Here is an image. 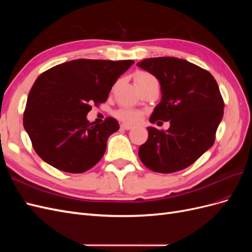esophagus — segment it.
Masks as SVG:
<instances>
[{
    "label": "esophagus",
    "instance_id": "obj_1",
    "mask_svg": "<svg viewBox=\"0 0 252 252\" xmlns=\"http://www.w3.org/2000/svg\"><path fill=\"white\" fill-rule=\"evenodd\" d=\"M121 128L125 129V130H130V129H132V126L129 124H121Z\"/></svg>",
    "mask_w": 252,
    "mask_h": 252
}]
</instances>
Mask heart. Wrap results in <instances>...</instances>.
I'll list each match as a JSON object with an SVG mask.
<instances>
[{
  "mask_svg": "<svg viewBox=\"0 0 252 252\" xmlns=\"http://www.w3.org/2000/svg\"><path fill=\"white\" fill-rule=\"evenodd\" d=\"M155 78L152 77L150 73L147 72H139L138 74L135 75V83L136 82H142V81H146V80H154ZM116 116L122 120L123 122H126V123L129 124H134V123H138L140 121L141 117H142V113L133 110V109H128V108H123V109H120L119 111H117Z\"/></svg>",
  "mask_w": 252,
  "mask_h": 252,
  "instance_id": "b5f03b06",
  "label": "heart"
}]
</instances>
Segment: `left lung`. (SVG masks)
<instances>
[{"label":"left lung","instance_id":"obj_1","mask_svg":"<svg viewBox=\"0 0 252 252\" xmlns=\"http://www.w3.org/2000/svg\"><path fill=\"white\" fill-rule=\"evenodd\" d=\"M136 65L155 75L161 85L162 98L150 123H170L166 131L147 127L148 139L139 148L141 161L159 173L185 169L215 143L224 114L218 83L207 70L178 58H150Z\"/></svg>","mask_w":252,"mask_h":252}]
</instances>
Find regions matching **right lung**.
Returning <instances> with one entry per match:
<instances>
[{"instance_id":"add662e5","label":"right lung","mask_w":252,"mask_h":252,"mask_svg":"<svg viewBox=\"0 0 252 252\" xmlns=\"http://www.w3.org/2000/svg\"><path fill=\"white\" fill-rule=\"evenodd\" d=\"M132 60L79 59L57 65L34 82L23 125L44 162L70 173L85 172L105 154L109 136L119 130L116 119L89 123L90 103H104Z\"/></svg>"}]
</instances>
